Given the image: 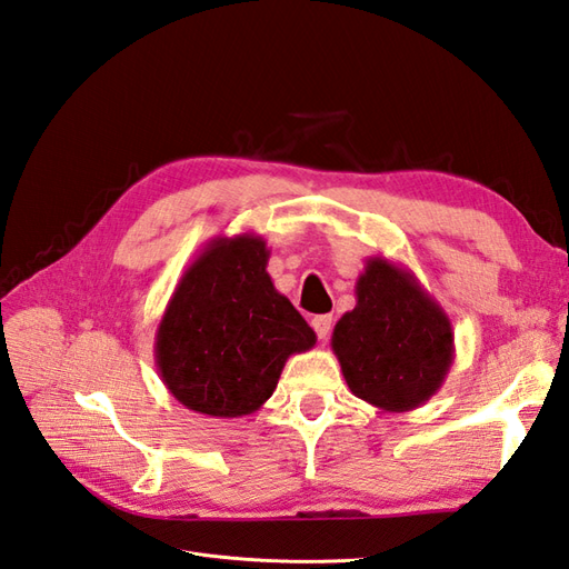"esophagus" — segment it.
<instances>
[{"mask_svg":"<svg viewBox=\"0 0 569 569\" xmlns=\"http://www.w3.org/2000/svg\"><path fill=\"white\" fill-rule=\"evenodd\" d=\"M331 325H333L331 315H317V317L312 319V329L317 331V337L322 339V341L331 333Z\"/></svg>","mask_w":569,"mask_h":569,"instance_id":"1","label":"esophagus"}]
</instances>
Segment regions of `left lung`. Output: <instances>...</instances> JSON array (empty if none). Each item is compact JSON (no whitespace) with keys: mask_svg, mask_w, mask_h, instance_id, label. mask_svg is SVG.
<instances>
[{"mask_svg":"<svg viewBox=\"0 0 569 569\" xmlns=\"http://www.w3.org/2000/svg\"><path fill=\"white\" fill-rule=\"evenodd\" d=\"M331 351L358 399L403 413L442 387L455 362V331L413 271L370 257L356 281V308L333 327Z\"/></svg>","mask_w":569,"mask_h":569,"instance_id":"8db88e82","label":"left lung"}]
</instances>
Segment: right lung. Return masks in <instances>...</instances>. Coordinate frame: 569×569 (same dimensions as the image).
<instances>
[{
	"instance_id": "1",
	"label": "right lung",
	"mask_w": 569,
	"mask_h": 569,
	"mask_svg": "<svg viewBox=\"0 0 569 569\" xmlns=\"http://www.w3.org/2000/svg\"><path fill=\"white\" fill-rule=\"evenodd\" d=\"M254 232L218 236L187 267L156 329V368L184 409L242 418L273 395L286 360L317 343L315 331L267 271Z\"/></svg>"
}]
</instances>
